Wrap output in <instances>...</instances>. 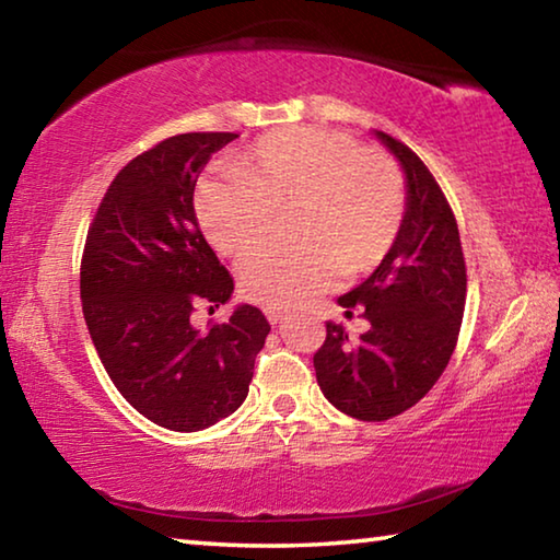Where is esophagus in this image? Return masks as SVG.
<instances>
[{"instance_id": "1", "label": "esophagus", "mask_w": 560, "mask_h": 560, "mask_svg": "<svg viewBox=\"0 0 560 560\" xmlns=\"http://www.w3.org/2000/svg\"><path fill=\"white\" fill-rule=\"evenodd\" d=\"M267 318H269L271 326H279L283 320V314H279V311H267Z\"/></svg>"}]
</instances>
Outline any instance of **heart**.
<instances>
[{
  "label": "heart",
  "instance_id": "b5f03b06",
  "mask_svg": "<svg viewBox=\"0 0 560 560\" xmlns=\"http://www.w3.org/2000/svg\"><path fill=\"white\" fill-rule=\"evenodd\" d=\"M294 210L299 243L258 244L279 213ZM202 230L226 257H244L240 287L269 311L296 308L340 277L375 269L400 234L405 187L381 150L326 128H287L259 138L232 173L205 177L195 192Z\"/></svg>",
  "mask_w": 560,
  "mask_h": 560
}]
</instances>
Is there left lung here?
<instances>
[{
  "label": "left lung",
  "instance_id": "8db88e82",
  "mask_svg": "<svg viewBox=\"0 0 560 560\" xmlns=\"http://www.w3.org/2000/svg\"><path fill=\"white\" fill-rule=\"evenodd\" d=\"M373 136L405 175L400 234L371 277L338 296L346 314L365 308L371 328L350 340L328 320L314 355L326 400L365 422L390 420L432 390L457 346L467 299L457 220L440 185L410 148L381 130Z\"/></svg>",
  "mask_w": 560,
  "mask_h": 560
}]
</instances>
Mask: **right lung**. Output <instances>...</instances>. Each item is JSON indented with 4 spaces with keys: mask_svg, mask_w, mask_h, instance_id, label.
Segmentation results:
<instances>
[{
    "mask_svg": "<svg viewBox=\"0 0 560 560\" xmlns=\"http://www.w3.org/2000/svg\"><path fill=\"white\" fill-rule=\"evenodd\" d=\"M236 132H185L138 155L113 179L81 264L93 346L118 393L173 432L212 428L246 400L269 320L236 303L210 330L189 324L220 308L234 281L197 226L195 185Z\"/></svg>",
    "mask_w": 560,
    "mask_h": 560,
    "instance_id": "right-lung-1",
    "label": "right lung"
}]
</instances>
